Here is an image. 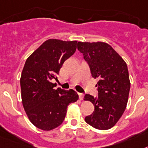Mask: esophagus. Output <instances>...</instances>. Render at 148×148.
<instances>
[{
	"instance_id": "obj_1",
	"label": "esophagus",
	"mask_w": 148,
	"mask_h": 148,
	"mask_svg": "<svg viewBox=\"0 0 148 148\" xmlns=\"http://www.w3.org/2000/svg\"><path fill=\"white\" fill-rule=\"evenodd\" d=\"M79 99H80V100H82L83 97H84V95H83V94H81V93H79Z\"/></svg>"
}]
</instances>
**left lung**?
<instances>
[{"instance_id":"8db88e82","label":"left lung","mask_w":148,"mask_h":148,"mask_svg":"<svg viewBox=\"0 0 148 148\" xmlns=\"http://www.w3.org/2000/svg\"><path fill=\"white\" fill-rule=\"evenodd\" d=\"M78 49L89 64L91 75L98 78V97L85 95L84 101L95 106V111L85 122L99 130H107L117 123L124 113L129 99L130 80L126 63L108 44L78 42Z\"/></svg>"}]
</instances>
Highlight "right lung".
<instances>
[{
    "label": "right lung",
    "instance_id": "1",
    "mask_svg": "<svg viewBox=\"0 0 148 148\" xmlns=\"http://www.w3.org/2000/svg\"><path fill=\"white\" fill-rule=\"evenodd\" d=\"M77 41L48 39L27 58L20 78L23 107L33 125L50 131L62 124L69 103L78 101L73 89H54L64 61L75 52Z\"/></svg>",
    "mask_w": 148,
    "mask_h": 148
}]
</instances>
